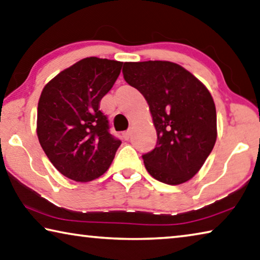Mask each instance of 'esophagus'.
<instances>
[{"instance_id":"1","label":"esophagus","mask_w":260,"mask_h":260,"mask_svg":"<svg viewBox=\"0 0 260 260\" xmlns=\"http://www.w3.org/2000/svg\"><path fill=\"white\" fill-rule=\"evenodd\" d=\"M131 137H132V129H128V131L123 132V133H122V138L125 140H129Z\"/></svg>"}]
</instances>
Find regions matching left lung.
<instances>
[{
    "instance_id": "obj_1",
    "label": "left lung",
    "mask_w": 260,
    "mask_h": 260,
    "mask_svg": "<svg viewBox=\"0 0 260 260\" xmlns=\"http://www.w3.org/2000/svg\"><path fill=\"white\" fill-rule=\"evenodd\" d=\"M125 81L143 94L157 142L142 155L147 171L164 184L191 179L216 141V110L207 88L182 66L169 61L125 62Z\"/></svg>"
}]
</instances>
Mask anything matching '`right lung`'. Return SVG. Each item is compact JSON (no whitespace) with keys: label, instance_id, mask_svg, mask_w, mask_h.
<instances>
[{"label":"right lung","instance_id":"add662e5","mask_svg":"<svg viewBox=\"0 0 260 260\" xmlns=\"http://www.w3.org/2000/svg\"><path fill=\"white\" fill-rule=\"evenodd\" d=\"M121 67L120 61L85 57L43 89L37 134L48 159L69 179L84 183L101 177L121 145L100 110Z\"/></svg>","mask_w":260,"mask_h":260}]
</instances>
